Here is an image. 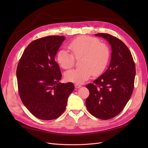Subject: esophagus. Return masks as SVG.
Listing matches in <instances>:
<instances>
[{"mask_svg":"<svg viewBox=\"0 0 148 148\" xmlns=\"http://www.w3.org/2000/svg\"><path fill=\"white\" fill-rule=\"evenodd\" d=\"M74 86H75V88L76 89H78V88H80L82 87V85L79 84H75Z\"/></svg>","mask_w":148,"mask_h":148,"instance_id":"esophagus-1","label":"esophagus"}]
</instances>
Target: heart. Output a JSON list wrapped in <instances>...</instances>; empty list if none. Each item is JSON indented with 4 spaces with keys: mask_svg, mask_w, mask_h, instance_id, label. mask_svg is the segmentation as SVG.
Wrapping results in <instances>:
<instances>
[{
    "mask_svg": "<svg viewBox=\"0 0 148 148\" xmlns=\"http://www.w3.org/2000/svg\"><path fill=\"white\" fill-rule=\"evenodd\" d=\"M71 54L64 50H60L57 54V61L64 69L71 68L74 64V58L79 59L78 69L69 70L65 73L66 80L82 84L94 74H101L106 68L110 59V51L108 46L100 42L99 39L89 36L76 38L68 45Z\"/></svg>",
    "mask_w": 148,
    "mask_h": 148,
    "instance_id": "1",
    "label": "heart"
}]
</instances>
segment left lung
I'll use <instances>...</instances> for the list:
<instances>
[{
    "mask_svg": "<svg viewBox=\"0 0 148 148\" xmlns=\"http://www.w3.org/2000/svg\"><path fill=\"white\" fill-rule=\"evenodd\" d=\"M110 44L111 60L107 69L86 87L89 95L86 100L89 112L107 120L119 114L129 101L134 89L136 67L131 53L122 41L108 34H97Z\"/></svg>",
    "mask_w": 148,
    "mask_h": 148,
    "instance_id": "obj_1",
    "label": "left lung"
}]
</instances>
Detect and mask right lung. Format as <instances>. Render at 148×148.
I'll return each instance as SVG.
<instances>
[{
  "label": "right lung",
  "mask_w": 148,
  "mask_h": 148,
  "mask_svg": "<svg viewBox=\"0 0 148 148\" xmlns=\"http://www.w3.org/2000/svg\"><path fill=\"white\" fill-rule=\"evenodd\" d=\"M64 36H48L30 43L23 52L17 69L20 97L37 118L52 120L65 110L73 83H61L62 74L55 56Z\"/></svg>",
  "instance_id": "right-lung-1"
}]
</instances>
